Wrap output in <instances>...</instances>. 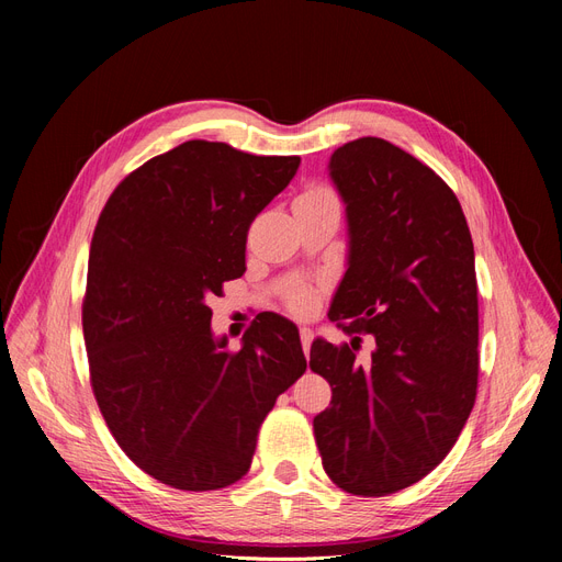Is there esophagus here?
<instances>
[{"mask_svg":"<svg viewBox=\"0 0 562 562\" xmlns=\"http://www.w3.org/2000/svg\"><path fill=\"white\" fill-rule=\"evenodd\" d=\"M312 339H314V330H312V328H307V326H302V328H300V342H302V351H304V356H310Z\"/></svg>","mask_w":562,"mask_h":562,"instance_id":"obj_1","label":"esophagus"}]
</instances>
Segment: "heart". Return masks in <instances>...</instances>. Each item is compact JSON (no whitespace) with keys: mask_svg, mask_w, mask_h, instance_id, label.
Segmentation results:
<instances>
[{"mask_svg":"<svg viewBox=\"0 0 562 562\" xmlns=\"http://www.w3.org/2000/svg\"><path fill=\"white\" fill-rule=\"evenodd\" d=\"M302 199H333L330 196V192H326V190H310L307 194H304ZM291 307L295 310V312H304L310 307V293H295L293 297H291Z\"/></svg>","mask_w":562,"mask_h":562,"instance_id":"b5f03b06","label":"heart"}]
</instances>
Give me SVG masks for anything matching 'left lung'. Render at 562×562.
Returning <instances> with one entry per match:
<instances>
[{"label": "left lung", "mask_w": 562, "mask_h": 562, "mask_svg": "<svg viewBox=\"0 0 562 562\" xmlns=\"http://www.w3.org/2000/svg\"><path fill=\"white\" fill-rule=\"evenodd\" d=\"M345 203L347 271L328 316L372 335L356 347L312 342L310 368L333 389L314 417L323 469L351 495L382 497L422 481L462 434L479 386V285L467 217L429 166L382 138L333 151Z\"/></svg>", "instance_id": "left-lung-1"}]
</instances>
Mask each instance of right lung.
Returning <instances> with one entry per match:
<instances>
[{
	"label": "right lung",
	"mask_w": 562,
	"mask_h": 562,
	"mask_svg": "<svg viewBox=\"0 0 562 562\" xmlns=\"http://www.w3.org/2000/svg\"><path fill=\"white\" fill-rule=\"evenodd\" d=\"M297 166L187 140L122 180L100 213L83 300L93 394L119 448L166 485L239 481L267 413L307 370L293 321L260 314L232 353L209 307L246 271L248 227Z\"/></svg>",
	"instance_id": "obj_1"
}]
</instances>
